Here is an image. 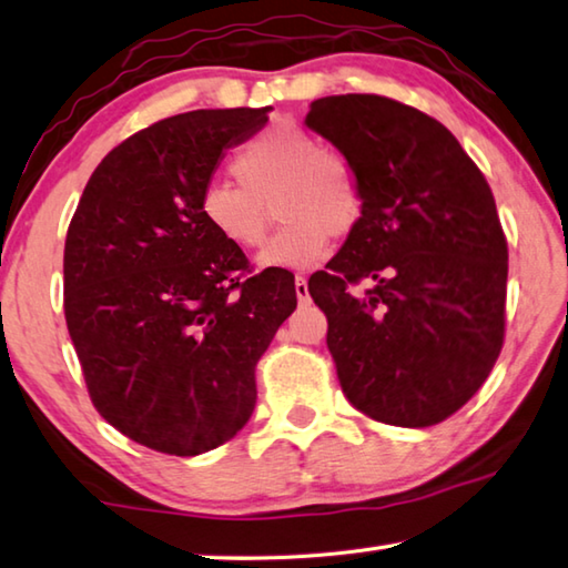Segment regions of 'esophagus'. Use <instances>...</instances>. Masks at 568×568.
Listing matches in <instances>:
<instances>
[{
    "label": "esophagus",
    "mask_w": 568,
    "mask_h": 568,
    "mask_svg": "<svg viewBox=\"0 0 568 568\" xmlns=\"http://www.w3.org/2000/svg\"><path fill=\"white\" fill-rule=\"evenodd\" d=\"M295 295H297V301H301V303L311 301V293H307V281L303 275L295 277Z\"/></svg>",
    "instance_id": "esophagus-1"
}]
</instances>
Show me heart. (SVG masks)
Instances as JSON below:
<instances>
[{
	"label": "heart",
	"instance_id": "obj_1",
	"mask_svg": "<svg viewBox=\"0 0 568 568\" xmlns=\"http://www.w3.org/2000/svg\"><path fill=\"white\" fill-rule=\"evenodd\" d=\"M230 170L237 182H207L197 213L225 245L253 250L263 245L267 205L275 203L285 225L257 257L263 267L318 263L331 237H348L363 220L358 168L301 124H271L235 152Z\"/></svg>",
	"mask_w": 568,
	"mask_h": 568
}]
</instances>
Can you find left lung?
Returning a JSON list of instances; mask_svg holds the SVG:
<instances>
[{"mask_svg":"<svg viewBox=\"0 0 568 568\" xmlns=\"http://www.w3.org/2000/svg\"><path fill=\"white\" fill-rule=\"evenodd\" d=\"M305 124L353 160L365 192L361 225L307 281L341 388L373 420L436 426L474 398L504 345L494 192L444 124L390 98L315 100Z\"/></svg>","mask_w":568,"mask_h":568,"instance_id":"left-lung-1","label":"left lung"}]
</instances>
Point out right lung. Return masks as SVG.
<instances>
[{"instance_id": "1", "label": "right lung", "mask_w": 568, "mask_h": 568, "mask_svg": "<svg viewBox=\"0 0 568 568\" xmlns=\"http://www.w3.org/2000/svg\"><path fill=\"white\" fill-rule=\"evenodd\" d=\"M267 108L195 110L120 142L64 240V318L100 416L152 450L197 456L253 416L255 365L295 311V277L253 275L197 197Z\"/></svg>"}]
</instances>
